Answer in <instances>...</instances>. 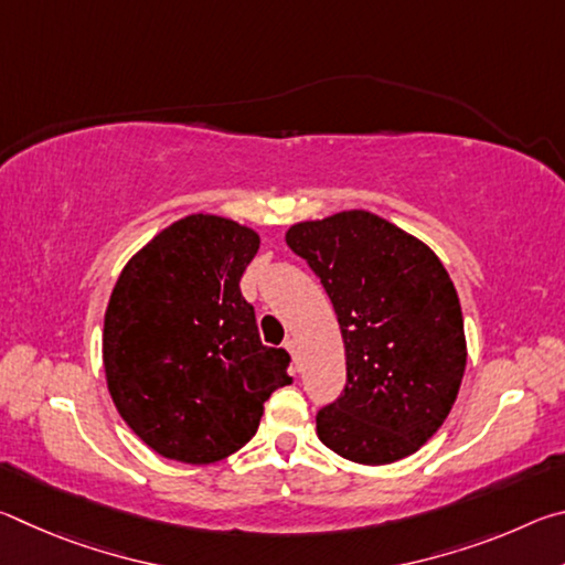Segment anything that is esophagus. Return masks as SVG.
<instances>
[{
  "label": "esophagus",
  "instance_id": "obj_1",
  "mask_svg": "<svg viewBox=\"0 0 565 565\" xmlns=\"http://www.w3.org/2000/svg\"><path fill=\"white\" fill-rule=\"evenodd\" d=\"M284 349L291 353V359H294V363H296V366H299V343H296V339H286V343H284Z\"/></svg>",
  "mask_w": 565,
  "mask_h": 565
}]
</instances>
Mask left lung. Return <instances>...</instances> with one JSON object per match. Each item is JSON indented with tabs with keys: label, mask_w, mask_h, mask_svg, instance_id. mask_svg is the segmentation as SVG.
Returning a JSON list of instances; mask_svg holds the SVG:
<instances>
[{
	"label": "left lung",
	"mask_w": 565,
	"mask_h": 565,
	"mask_svg": "<svg viewBox=\"0 0 565 565\" xmlns=\"http://www.w3.org/2000/svg\"><path fill=\"white\" fill-rule=\"evenodd\" d=\"M286 244L339 317L347 386L317 414L333 454L363 466L418 451L451 411L466 369L463 313L438 256L371 212L301 222Z\"/></svg>",
	"instance_id": "left-lung-1"
}]
</instances>
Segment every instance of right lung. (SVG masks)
<instances>
[{"instance_id": "1", "label": "right lung", "mask_w": 565, "mask_h": 565, "mask_svg": "<svg viewBox=\"0 0 565 565\" xmlns=\"http://www.w3.org/2000/svg\"><path fill=\"white\" fill-rule=\"evenodd\" d=\"M259 234L232 218H179L124 266L104 317L114 406L149 448L214 463L259 428L264 401L291 384V356L264 347L238 281Z\"/></svg>"}]
</instances>
